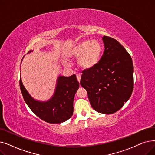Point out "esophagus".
Listing matches in <instances>:
<instances>
[{
  "instance_id": "34e87169",
  "label": "esophagus",
  "mask_w": 155,
  "mask_h": 155,
  "mask_svg": "<svg viewBox=\"0 0 155 155\" xmlns=\"http://www.w3.org/2000/svg\"><path fill=\"white\" fill-rule=\"evenodd\" d=\"M77 80H78V82L80 83V79H81V75H77Z\"/></svg>"
}]
</instances>
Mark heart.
Listing matches in <instances>:
<instances>
[{"instance_id":"obj_1","label":"heart","mask_w":155,"mask_h":155,"mask_svg":"<svg viewBox=\"0 0 155 155\" xmlns=\"http://www.w3.org/2000/svg\"><path fill=\"white\" fill-rule=\"evenodd\" d=\"M103 46L97 40H84L70 50L69 56L79 58L78 64L83 70H91L96 67L101 59Z\"/></svg>"}]
</instances>
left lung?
<instances>
[{"label": "left lung", "mask_w": 155, "mask_h": 155, "mask_svg": "<svg viewBox=\"0 0 155 155\" xmlns=\"http://www.w3.org/2000/svg\"><path fill=\"white\" fill-rule=\"evenodd\" d=\"M104 51L99 64L84 70L80 85L87 92L92 108L113 114L122 107L133 91V64L130 54L117 40L104 36Z\"/></svg>", "instance_id": "obj_1"}]
</instances>
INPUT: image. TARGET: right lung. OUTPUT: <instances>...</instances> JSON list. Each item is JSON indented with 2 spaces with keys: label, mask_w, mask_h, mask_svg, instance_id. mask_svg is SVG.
<instances>
[{
  "label": "right lung",
  "mask_w": 155,
  "mask_h": 155,
  "mask_svg": "<svg viewBox=\"0 0 155 155\" xmlns=\"http://www.w3.org/2000/svg\"><path fill=\"white\" fill-rule=\"evenodd\" d=\"M31 52L32 50L28 53ZM19 85L25 103L40 119L49 124H61L71 117L74 97L80 86L75 75L71 77L59 76L54 93L46 101L33 99L25 89L21 77Z\"/></svg>",
  "instance_id": "obj_1"
}]
</instances>
